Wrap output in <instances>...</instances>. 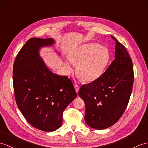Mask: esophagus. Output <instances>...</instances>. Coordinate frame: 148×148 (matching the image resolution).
<instances>
[{
    "label": "esophagus",
    "instance_id": "34e87169",
    "mask_svg": "<svg viewBox=\"0 0 148 148\" xmlns=\"http://www.w3.org/2000/svg\"><path fill=\"white\" fill-rule=\"evenodd\" d=\"M75 89L76 90V92L78 93L79 89H80V86H79L78 84H75Z\"/></svg>",
    "mask_w": 148,
    "mask_h": 148
}]
</instances>
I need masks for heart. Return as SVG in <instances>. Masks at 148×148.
<instances>
[{
    "mask_svg": "<svg viewBox=\"0 0 148 148\" xmlns=\"http://www.w3.org/2000/svg\"><path fill=\"white\" fill-rule=\"evenodd\" d=\"M109 52L96 43H88L79 47L70 56V62L77 65L78 77L85 82L97 80L102 76L109 63ZM68 73L73 71L69 63H65Z\"/></svg>",
    "mask_w": 148,
    "mask_h": 148,
    "instance_id": "obj_1",
    "label": "heart"
}]
</instances>
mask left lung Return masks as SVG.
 Here are the masks:
<instances>
[{"instance_id":"1","label":"left lung","mask_w":148,"mask_h":148,"mask_svg":"<svg viewBox=\"0 0 148 148\" xmlns=\"http://www.w3.org/2000/svg\"><path fill=\"white\" fill-rule=\"evenodd\" d=\"M116 40L115 59L97 80L83 85L78 95L85 105V121L95 129L116 124L124 114L132 90V62L125 47Z\"/></svg>"}]
</instances>
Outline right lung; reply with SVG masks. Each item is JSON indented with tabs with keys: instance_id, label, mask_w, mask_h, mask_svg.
<instances>
[{
	"instance_id": "obj_1",
	"label": "right lung",
	"mask_w": 148,
	"mask_h": 148,
	"mask_svg": "<svg viewBox=\"0 0 148 148\" xmlns=\"http://www.w3.org/2000/svg\"><path fill=\"white\" fill-rule=\"evenodd\" d=\"M51 38H31L14 61L13 86L17 105L32 126L51 132L62 124L63 113L77 94L66 76L53 73L39 55L41 46L52 45Z\"/></svg>"
}]
</instances>
